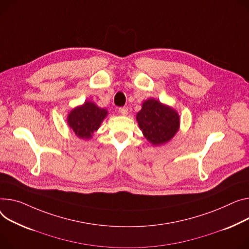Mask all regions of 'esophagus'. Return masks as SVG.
<instances>
[{
    "label": "esophagus",
    "mask_w": 249,
    "mask_h": 249,
    "mask_svg": "<svg viewBox=\"0 0 249 249\" xmlns=\"http://www.w3.org/2000/svg\"><path fill=\"white\" fill-rule=\"evenodd\" d=\"M119 113L121 114V115H127L128 114V108L127 107H121V108H119Z\"/></svg>",
    "instance_id": "obj_1"
}]
</instances>
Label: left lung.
Segmentation results:
<instances>
[{
    "mask_svg": "<svg viewBox=\"0 0 249 249\" xmlns=\"http://www.w3.org/2000/svg\"><path fill=\"white\" fill-rule=\"evenodd\" d=\"M136 120L145 138L155 146L167 143L177 133L180 118L176 110L155 99H148L137 113Z\"/></svg>",
    "mask_w": 249,
    "mask_h": 249,
    "instance_id": "1",
    "label": "left lung"
}]
</instances>
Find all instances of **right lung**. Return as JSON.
<instances>
[{"label": "right lung", "instance_id": "1", "mask_svg": "<svg viewBox=\"0 0 249 249\" xmlns=\"http://www.w3.org/2000/svg\"><path fill=\"white\" fill-rule=\"evenodd\" d=\"M108 112L98 107L95 103L86 101L84 104L74 108L67 117L69 127L76 136L81 139H90L100 127Z\"/></svg>", "mask_w": 249, "mask_h": 249}]
</instances>
